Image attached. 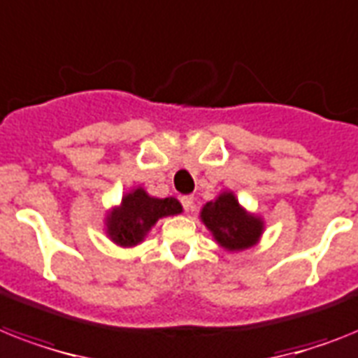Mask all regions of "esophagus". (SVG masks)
<instances>
[{
  "label": "esophagus",
  "instance_id": "obj_1",
  "mask_svg": "<svg viewBox=\"0 0 358 358\" xmlns=\"http://www.w3.org/2000/svg\"><path fill=\"white\" fill-rule=\"evenodd\" d=\"M182 206H184L185 211H193L194 209V199L191 196V194H187V196H182Z\"/></svg>",
  "mask_w": 358,
  "mask_h": 358
}]
</instances>
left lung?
Returning <instances> with one entry per match:
<instances>
[{"instance_id":"8db88e82","label":"left lung","mask_w":358,"mask_h":358,"mask_svg":"<svg viewBox=\"0 0 358 358\" xmlns=\"http://www.w3.org/2000/svg\"><path fill=\"white\" fill-rule=\"evenodd\" d=\"M200 220L211 231L220 248L228 252H243L257 245L264 231V220L259 215L250 213L234 194L222 191L200 211Z\"/></svg>"}]
</instances>
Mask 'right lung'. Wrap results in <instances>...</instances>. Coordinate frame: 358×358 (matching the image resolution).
<instances>
[{
  "label": "right lung",
  "mask_w": 358,
  "mask_h": 358,
  "mask_svg": "<svg viewBox=\"0 0 358 358\" xmlns=\"http://www.w3.org/2000/svg\"><path fill=\"white\" fill-rule=\"evenodd\" d=\"M180 213L182 204L174 196L156 199L150 196L143 187H134L132 191L123 194L121 204L106 213L104 226L113 245L132 248L143 243L147 234L159 219Z\"/></svg>",
  "instance_id": "right-lung-1"
}]
</instances>
